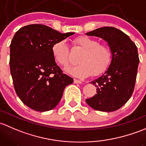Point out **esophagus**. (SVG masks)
I'll return each mask as SVG.
<instances>
[{
  "instance_id": "1",
  "label": "esophagus",
  "mask_w": 146,
  "mask_h": 146,
  "mask_svg": "<svg viewBox=\"0 0 146 146\" xmlns=\"http://www.w3.org/2000/svg\"><path fill=\"white\" fill-rule=\"evenodd\" d=\"M74 84H82V81L78 80V79H74Z\"/></svg>"
}]
</instances>
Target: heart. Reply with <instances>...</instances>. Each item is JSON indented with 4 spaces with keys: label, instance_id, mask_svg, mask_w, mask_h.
<instances>
[{
    "label": "heart",
    "instance_id": "heart-1",
    "mask_svg": "<svg viewBox=\"0 0 146 146\" xmlns=\"http://www.w3.org/2000/svg\"><path fill=\"white\" fill-rule=\"evenodd\" d=\"M75 46L80 47L84 52L79 56V64L66 69L67 72L79 78H85L103 73L112 62V54L110 48L100 44L98 40L82 36L74 40ZM70 48L64 40H58L52 46V55L55 62L66 67L70 62Z\"/></svg>",
    "mask_w": 146,
    "mask_h": 146
}]
</instances>
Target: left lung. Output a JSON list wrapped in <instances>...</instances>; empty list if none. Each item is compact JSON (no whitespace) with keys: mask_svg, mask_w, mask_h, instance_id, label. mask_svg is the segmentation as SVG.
Returning <instances> with one entry per match:
<instances>
[{"mask_svg":"<svg viewBox=\"0 0 146 146\" xmlns=\"http://www.w3.org/2000/svg\"><path fill=\"white\" fill-rule=\"evenodd\" d=\"M86 35L100 37L108 42L112 58L108 70L91 82L96 87L97 94L86 102L96 110L115 111L133 94L139 63L137 47L129 36L112 27L96 29Z\"/></svg>","mask_w":146,"mask_h":146,"instance_id":"8db88e82","label":"left lung"}]
</instances>
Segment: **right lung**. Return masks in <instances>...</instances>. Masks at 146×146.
Segmentation results:
<instances>
[{
  "mask_svg": "<svg viewBox=\"0 0 146 146\" xmlns=\"http://www.w3.org/2000/svg\"><path fill=\"white\" fill-rule=\"evenodd\" d=\"M74 34H62L43 25L19 29L10 46V67L16 94L22 103L38 112L50 110L60 101L73 79L63 74L52 55L55 42Z\"/></svg>",
  "mask_w": 146,
  "mask_h": 146,
  "instance_id": "right-lung-1",
  "label": "right lung"
}]
</instances>
